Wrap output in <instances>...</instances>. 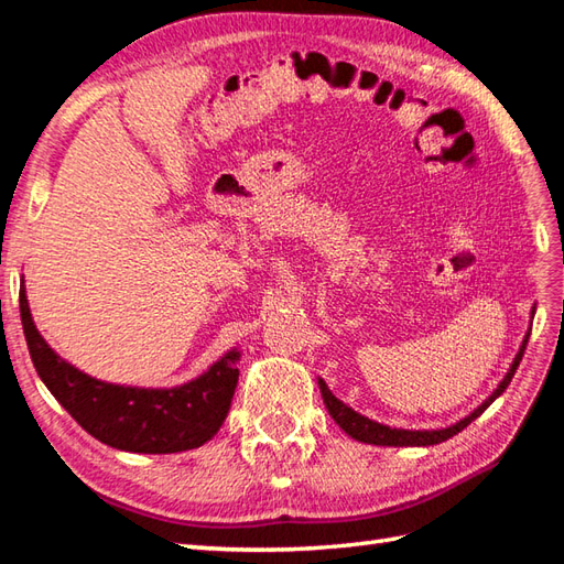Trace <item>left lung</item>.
<instances>
[{"instance_id": "obj_1", "label": "left lung", "mask_w": 564, "mask_h": 564, "mask_svg": "<svg viewBox=\"0 0 564 564\" xmlns=\"http://www.w3.org/2000/svg\"><path fill=\"white\" fill-rule=\"evenodd\" d=\"M527 343H529V335L523 337V345H521V349H519V355L514 357V365H511V369L507 371V377L502 379V383L497 386V391H495L490 398H487L478 410L470 412L468 417H463L460 422L452 424V427H446V430L412 432V430H393V427H386V424L373 422V420H369V417H365V415H359V412H355L352 408H347V405L343 403V400H337V398L330 393V388L325 386L323 379L318 381L321 395H323L325 408H328V412H330V417H333L337 424H340V427H343L349 436H352V440H357V442L377 444V446H432V444H442V442H446V440H452V436L458 434L460 430H466L475 417H480L482 412L495 403V398H499V395L505 393V388L509 386V381L514 379V371H517L519 361H521V357H523V349H527Z\"/></svg>"}]
</instances>
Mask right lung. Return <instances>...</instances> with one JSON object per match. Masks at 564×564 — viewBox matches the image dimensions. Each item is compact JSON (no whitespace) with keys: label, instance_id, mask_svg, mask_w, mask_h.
<instances>
[{"label":"right lung","instance_id":"obj_1","mask_svg":"<svg viewBox=\"0 0 564 564\" xmlns=\"http://www.w3.org/2000/svg\"><path fill=\"white\" fill-rule=\"evenodd\" d=\"M23 335L37 377L82 427L120 452L176 454L209 442L227 420L239 383V352L224 355L203 377L156 391L112 386L86 377L59 359L35 330L26 290H19Z\"/></svg>","mask_w":564,"mask_h":564}]
</instances>
